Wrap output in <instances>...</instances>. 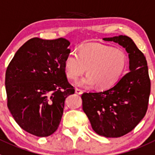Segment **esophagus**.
<instances>
[{"instance_id": "1", "label": "esophagus", "mask_w": 155, "mask_h": 155, "mask_svg": "<svg viewBox=\"0 0 155 155\" xmlns=\"http://www.w3.org/2000/svg\"><path fill=\"white\" fill-rule=\"evenodd\" d=\"M75 92H76V93H77V94H83V91L82 90H80V89H78V88H76V90H75Z\"/></svg>"}]
</instances>
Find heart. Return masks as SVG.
Listing matches in <instances>:
<instances>
[{
  "instance_id": "heart-1",
  "label": "heart",
  "mask_w": 155,
  "mask_h": 155,
  "mask_svg": "<svg viewBox=\"0 0 155 155\" xmlns=\"http://www.w3.org/2000/svg\"><path fill=\"white\" fill-rule=\"evenodd\" d=\"M127 65V57L120 48L97 43H88L79 48L78 55L71 52L65 57L64 69L69 79L87 76L76 83L79 86L90 88L97 85L100 90L114 86Z\"/></svg>"
}]
</instances>
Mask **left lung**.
I'll list each match as a JSON object with an SVG mask.
<instances>
[{
	"mask_svg": "<svg viewBox=\"0 0 155 155\" xmlns=\"http://www.w3.org/2000/svg\"><path fill=\"white\" fill-rule=\"evenodd\" d=\"M118 43L129 58V72L110 89L82 95L83 110L93 130L106 137H119L131 131L147 110L150 81L146 58L130 38H104Z\"/></svg>",
	"mask_w": 155,
	"mask_h": 155,
	"instance_id": "obj_1",
	"label": "left lung"
}]
</instances>
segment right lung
Wrapping results in <instances>:
<instances>
[{
  "instance_id": "right-lung-1",
  "label": "right lung",
  "mask_w": 155,
  "mask_h": 155,
  "mask_svg": "<svg viewBox=\"0 0 155 155\" xmlns=\"http://www.w3.org/2000/svg\"><path fill=\"white\" fill-rule=\"evenodd\" d=\"M70 42L33 38L16 51L5 74L8 107L28 133L48 137L58 129L65 98L75 93L64 69Z\"/></svg>"
}]
</instances>
